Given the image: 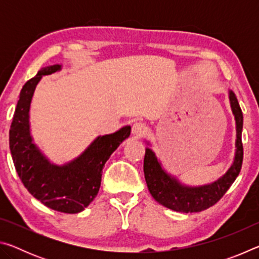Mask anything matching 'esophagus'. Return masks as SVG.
I'll return each instance as SVG.
<instances>
[{"instance_id": "obj_1", "label": "esophagus", "mask_w": 259, "mask_h": 259, "mask_svg": "<svg viewBox=\"0 0 259 259\" xmlns=\"http://www.w3.org/2000/svg\"><path fill=\"white\" fill-rule=\"evenodd\" d=\"M131 133H133L136 138H140L146 133V126L143 122H135L133 126H131Z\"/></svg>"}]
</instances>
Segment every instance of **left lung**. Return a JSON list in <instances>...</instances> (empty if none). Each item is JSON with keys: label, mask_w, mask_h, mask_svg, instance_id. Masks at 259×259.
<instances>
[{"label": "left lung", "mask_w": 259, "mask_h": 259, "mask_svg": "<svg viewBox=\"0 0 259 259\" xmlns=\"http://www.w3.org/2000/svg\"><path fill=\"white\" fill-rule=\"evenodd\" d=\"M230 102L236 123V151L233 164L224 176L217 179L216 182L199 187L183 185L176 178L162 169L154 152L151 148H146L145 157H144L145 181L148 191L160 204L179 212L202 211L217 203L239 176L243 160V146L241 139L243 115L233 91H230Z\"/></svg>", "instance_id": "left-lung-1"}]
</instances>
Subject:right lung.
<instances>
[{"instance_id": "add662e5", "label": "right lung", "mask_w": 259, "mask_h": 259, "mask_svg": "<svg viewBox=\"0 0 259 259\" xmlns=\"http://www.w3.org/2000/svg\"><path fill=\"white\" fill-rule=\"evenodd\" d=\"M61 65L41 68L20 91L9 131V145L17 174L35 199L50 209L65 213L84 210L98 194L103 168L112 153L129 137L131 128L99 136L82 154L64 165H56L42 154L29 131V107L42 75L60 71Z\"/></svg>"}]
</instances>
